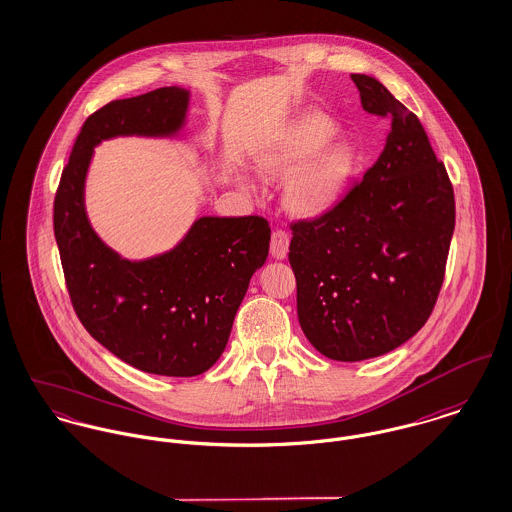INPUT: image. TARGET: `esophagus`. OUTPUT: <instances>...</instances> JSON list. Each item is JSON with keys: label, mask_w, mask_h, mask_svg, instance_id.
I'll list each match as a JSON object with an SVG mask.
<instances>
[{"label": "esophagus", "mask_w": 512, "mask_h": 512, "mask_svg": "<svg viewBox=\"0 0 512 512\" xmlns=\"http://www.w3.org/2000/svg\"><path fill=\"white\" fill-rule=\"evenodd\" d=\"M287 252H289V234L281 229H276L272 233V242H270V254L272 258L276 260H283L287 258Z\"/></svg>", "instance_id": "34e87169"}]
</instances>
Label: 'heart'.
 Returning <instances> with one entry per match:
<instances>
[{
	"label": "heart",
	"mask_w": 512,
	"mask_h": 512,
	"mask_svg": "<svg viewBox=\"0 0 512 512\" xmlns=\"http://www.w3.org/2000/svg\"><path fill=\"white\" fill-rule=\"evenodd\" d=\"M336 131L323 113H305L256 152V166L264 176L291 174L283 189V203L295 217H323L338 205L354 178L356 148L348 140H330ZM240 186L254 187L244 176H240Z\"/></svg>",
	"instance_id": "heart-1"
}]
</instances>
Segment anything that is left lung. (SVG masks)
<instances>
[{
  "label": "left lung",
  "instance_id": "obj_1",
  "mask_svg": "<svg viewBox=\"0 0 512 512\" xmlns=\"http://www.w3.org/2000/svg\"><path fill=\"white\" fill-rule=\"evenodd\" d=\"M362 107L391 119L364 180L323 217L295 223L297 317L330 360L383 356L419 332L444 281L454 189L420 125L373 76L352 74Z\"/></svg>",
  "mask_w": 512,
  "mask_h": 512
}]
</instances>
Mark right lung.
Here are the masks:
<instances>
[{
  "label": "right lung",
  "mask_w": 512,
  "mask_h": 512,
  "mask_svg": "<svg viewBox=\"0 0 512 512\" xmlns=\"http://www.w3.org/2000/svg\"><path fill=\"white\" fill-rule=\"evenodd\" d=\"M189 101L187 88L170 86L95 111L54 199V236L78 319L125 364L170 377L207 372L225 352L250 278L268 258V221L205 215L170 250L129 260L93 231L86 180L103 140L184 135Z\"/></svg>",
  "instance_id": "right-lung-1"
}]
</instances>
